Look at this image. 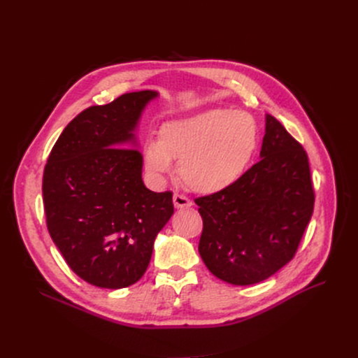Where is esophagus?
Listing matches in <instances>:
<instances>
[{"mask_svg":"<svg viewBox=\"0 0 358 358\" xmlns=\"http://www.w3.org/2000/svg\"><path fill=\"white\" fill-rule=\"evenodd\" d=\"M173 201H174V206L177 209H184V208H190V206L193 204L192 200L189 197H185L182 194H178L176 193L174 197H173Z\"/></svg>","mask_w":358,"mask_h":358,"instance_id":"obj_1","label":"esophagus"}]
</instances>
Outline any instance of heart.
Returning a JSON list of instances; mask_svg holds the SVG:
<instances>
[{"label":"heart","mask_w":358,"mask_h":358,"mask_svg":"<svg viewBox=\"0 0 358 358\" xmlns=\"http://www.w3.org/2000/svg\"><path fill=\"white\" fill-rule=\"evenodd\" d=\"M257 146V123L243 111L204 110L189 117L166 122L159 139L143 145V161L150 174L171 171L178 159V174L189 189L212 194L228 189L245 171Z\"/></svg>","instance_id":"obj_1"}]
</instances>
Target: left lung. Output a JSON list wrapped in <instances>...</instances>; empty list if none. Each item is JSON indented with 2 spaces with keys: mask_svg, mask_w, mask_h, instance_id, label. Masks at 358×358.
I'll use <instances>...</instances> for the list:
<instances>
[{
  "mask_svg": "<svg viewBox=\"0 0 358 358\" xmlns=\"http://www.w3.org/2000/svg\"><path fill=\"white\" fill-rule=\"evenodd\" d=\"M259 157L228 189L194 200L203 219L200 257L235 286L259 283L285 267L313 212L306 150L271 115Z\"/></svg>",
  "mask_w": 358,
  "mask_h": 358,
  "instance_id": "1",
  "label": "left lung"
}]
</instances>
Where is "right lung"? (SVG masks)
Instances as JSON below:
<instances>
[{
    "label": "right lung",
    "instance_id": "1",
    "mask_svg": "<svg viewBox=\"0 0 358 358\" xmlns=\"http://www.w3.org/2000/svg\"><path fill=\"white\" fill-rule=\"evenodd\" d=\"M157 91L127 92L81 111L52 148L43 173L50 238L87 283L123 289L145 274L158 232L174 213L173 193L142 181L135 130Z\"/></svg>",
    "mask_w": 358,
    "mask_h": 358
}]
</instances>
